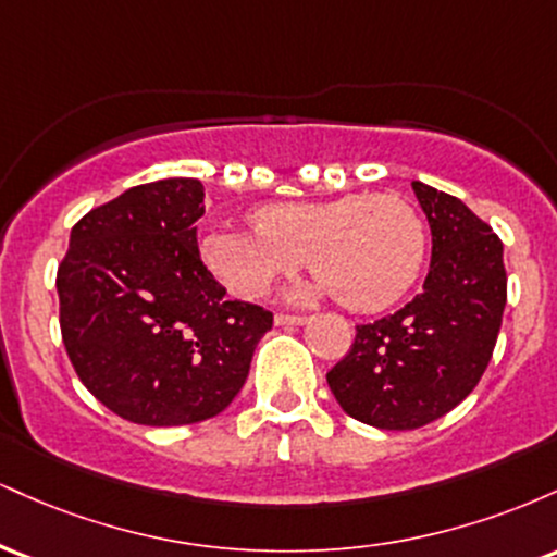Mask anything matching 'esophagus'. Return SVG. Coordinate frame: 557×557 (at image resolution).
Returning a JSON list of instances; mask_svg holds the SVG:
<instances>
[{"instance_id":"34e87169","label":"esophagus","mask_w":557,"mask_h":557,"mask_svg":"<svg viewBox=\"0 0 557 557\" xmlns=\"http://www.w3.org/2000/svg\"><path fill=\"white\" fill-rule=\"evenodd\" d=\"M309 322V317L304 314H274V324H283V327H298V324Z\"/></svg>"}]
</instances>
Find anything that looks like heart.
<instances>
[{
  "instance_id": "heart-1",
  "label": "heart",
  "mask_w": 557,
  "mask_h": 557,
  "mask_svg": "<svg viewBox=\"0 0 557 557\" xmlns=\"http://www.w3.org/2000/svg\"><path fill=\"white\" fill-rule=\"evenodd\" d=\"M251 225L212 233L201 248L209 270L238 298L264 296L309 257L319 274L306 287L309 296L380 311L417 283L426 259L424 216L398 194L270 203L251 214Z\"/></svg>"
}]
</instances>
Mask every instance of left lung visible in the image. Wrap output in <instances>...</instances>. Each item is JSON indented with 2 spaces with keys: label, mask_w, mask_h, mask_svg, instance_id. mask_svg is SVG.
Here are the masks:
<instances>
[{
  "label": "left lung",
  "mask_w": 557,
  "mask_h": 557,
  "mask_svg": "<svg viewBox=\"0 0 557 557\" xmlns=\"http://www.w3.org/2000/svg\"><path fill=\"white\" fill-rule=\"evenodd\" d=\"M432 230L424 290L395 314L356 327L327 385L348 417L380 430H419L482 380L503 324V243L456 196L413 181Z\"/></svg>",
  "instance_id": "1"
}]
</instances>
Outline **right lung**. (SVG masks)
I'll use <instances>...</instances> for the list:
<instances>
[{
  "mask_svg": "<svg viewBox=\"0 0 557 557\" xmlns=\"http://www.w3.org/2000/svg\"><path fill=\"white\" fill-rule=\"evenodd\" d=\"M203 185H136L75 222L57 267L62 343L96 400L133 424L181 426L233 403L272 311L227 300L198 257Z\"/></svg>",
  "mask_w": 557,
  "mask_h": 557,
  "instance_id": "obj_1",
  "label": "right lung"
}]
</instances>
